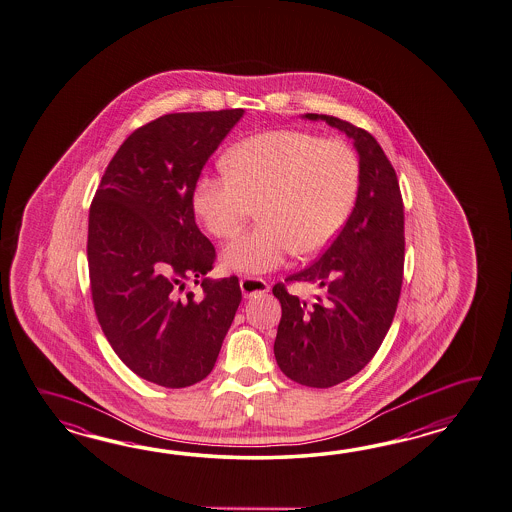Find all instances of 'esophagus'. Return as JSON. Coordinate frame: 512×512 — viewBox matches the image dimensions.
Wrapping results in <instances>:
<instances>
[{"label": "esophagus", "instance_id": "obj_1", "mask_svg": "<svg viewBox=\"0 0 512 512\" xmlns=\"http://www.w3.org/2000/svg\"><path fill=\"white\" fill-rule=\"evenodd\" d=\"M240 290H242V296L246 297V299H250V297L266 294V292L270 290V286H268L266 281H262V279L244 277V279H240Z\"/></svg>", "mask_w": 512, "mask_h": 512}]
</instances>
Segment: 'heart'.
Segmentation results:
<instances>
[{
    "label": "heart",
    "mask_w": 512,
    "mask_h": 512,
    "mask_svg": "<svg viewBox=\"0 0 512 512\" xmlns=\"http://www.w3.org/2000/svg\"><path fill=\"white\" fill-rule=\"evenodd\" d=\"M224 171L202 174L193 209L216 239H229L257 209V226L220 253L224 270L266 273L290 255H316L345 226L360 187V163L341 139L270 130L229 148Z\"/></svg>",
    "instance_id": "1"
}]
</instances>
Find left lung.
I'll return each instance as SVG.
<instances>
[{
    "label": "left lung",
    "instance_id": "8db88e82",
    "mask_svg": "<svg viewBox=\"0 0 512 512\" xmlns=\"http://www.w3.org/2000/svg\"><path fill=\"white\" fill-rule=\"evenodd\" d=\"M353 139L360 187L353 213L318 261L286 281L318 288L312 301L273 286L283 316L273 353L301 386L330 387L371 362L397 310L404 272V205L397 174L375 137L332 115H301Z\"/></svg>",
    "mask_w": 512,
    "mask_h": 512
}]
</instances>
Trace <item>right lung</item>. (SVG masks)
<instances>
[{"label": "right lung", "mask_w": 512, "mask_h": 512, "mask_svg": "<svg viewBox=\"0 0 512 512\" xmlns=\"http://www.w3.org/2000/svg\"><path fill=\"white\" fill-rule=\"evenodd\" d=\"M242 108L169 114L115 152L90 207L95 314L121 362L158 386H193L215 367L240 305L239 279H211L215 248L194 222V185ZM200 283L198 300L184 286Z\"/></svg>", "instance_id": "1"}]
</instances>
